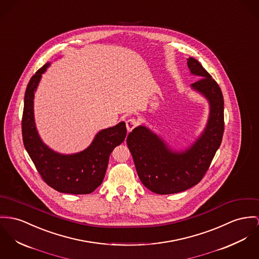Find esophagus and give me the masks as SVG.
Wrapping results in <instances>:
<instances>
[{
  "label": "esophagus",
  "mask_w": 259,
  "mask_h": 259,
  "mask_svg": "<svg viewBox=\"0 0 259 259\" xmlns=\"http://www.w3.org/2000/svg\"><path fill=\"white\" fill-rule=\"evenodd\" d=\"M136 126H137V121L135 118H129L126 121V127L128 132H131Z\"/></svg>",
  "instance_id": "1"
}]
</instances>
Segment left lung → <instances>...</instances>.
Segmentation results:
<instances>
[{
  "label": "left lung",
  "mask_w": 259,
  "mask_h": 259,
  "mask_svg": "<svg viewBox=\"0 0 259 259\" xmlns=\"http://www.w3.org/2000/svg\"><path fill=\"white\" fill-rule=\"evenodd\" d=\"M192 75L200 80L190 87L209 102V117L204 131L183 151L171 149L148 127L140 125L127 137L142 183L158 194H174L187 190L203 179L219 149L224 134V99L219 84L192 57L187 59Z\"/></svg>",
  "instance_id": "left-lung-1"
}]
</instances>
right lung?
I'll return each instance as SVG.
<instances>
[{
  "instance_id": "add662e5",
  "label": "right lung",
  "mask_w": 259,
  "mask_h": 259,
  "mask_svg": "<svg viewBox=\"0 0 259 259\" xmlns=\"http://www.w3.org/2000/svg\"><path fill=\"white\" fill-rule=\"evenodd\" d=\"M49 66L50 63H46L40 68L25 91L21 122L24 148L41 178L50 187L62 193L90 194L102 183L110 154L125 140L126 125L122 121L100 130L87 149L76 154L64 155L50 149L40 138L33 111L34 93Z\"/></svg>"
}]
</instances>
